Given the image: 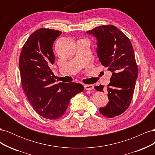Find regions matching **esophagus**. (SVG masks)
Returning <instances> with one entry per match:
<instances>
[{"instance_id": "1", "label": "esophagus", "mask_w": 155, "mask_h": 155, "mask_svg": "<svg viewBox=\"0 0 155 155\" xmlns=\"http://www.w3.org/2000/svg\"><path fill=\"white\" fill-rule=\"evenodd\" d=\"M84 88L87 91H90L94 89V86L92 85H84Z\"/></svg>"}]
</instances>
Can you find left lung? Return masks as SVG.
Here are the masks:
<instances>
[{"label": "left lung", "instance_id": "1", "mask_svg": "<svg viewBox=\"0 0 155 155\" xmlns=\"http://www.w3.org/2000/svg\"><path fill=\"white\" fill-rule=\"evenodd\" d=\"M87 33L96 37L100 61L112 72L107 88L109 103L99 110L107 118H114L128 109L133 98L138 75L133 45L128 37L113 25L100 26ZM104 88L103 85L94 87L100 92Z\"/></svg>", "mask_w": 155, "mask_h": 155}]
</instances>
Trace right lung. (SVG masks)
<instances>
[{"label": "right lung", "instance_id": "add662e5", "mask_svg": "<svg viewBox=\"0 0 155 155\" xmlns=\"http://www.w3.org/2000/svg\"><path fill=\"white\" fill-rule=\"evenodd\" d=\"M61 33L37 30L22 46L19 57L21 81L28 100L37 113L50 120L65 114L70 99L84 90L80 83H55L50 66L55 61L54 42Z\"/></svg>", "mask_w": 155, "mask_h": 155}]
</instances>
